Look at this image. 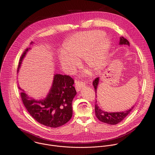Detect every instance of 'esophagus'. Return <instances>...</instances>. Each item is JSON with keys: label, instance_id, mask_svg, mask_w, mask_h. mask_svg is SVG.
I'll list each match as a JSON object with an SVG mask.
<instances>
[{"label": "esophagus", "instance_id": "34e87169", "mask_svg": "<svg viewBox=\"0 0 155 155\" xmlns=\"http://www.w3.org/2000/svg\"><path fill=\"white\" fill-rule=\"evenodd\" d=\"M85 85V82L81 81H75V88L76 91L78 92L81 90V89Z\"/></svg>", "mask_w": 155, "mask_h": 155}]
</instances>
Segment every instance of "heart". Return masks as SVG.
I'll return each mask as SVG.
<instances>
[{"label": "heart", "mask_w": 155, "mask_h": 155, "mask_svg": "<svg viewBox=\"0 0 155 155\" xmlns=\"http://www.w3.org/2000/svg\"><path fill=\"white\" fill-rule=\"evenodd\" d=\"M101 30L81 32L73 36L65 45V51L59 54V60L69 72L79 64L78 58H84L86 64L93 70L103 65L110 42Z\"/></svg>", "instance_id": "heart-1"}]
</instances>
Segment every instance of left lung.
I'll return each mask as SVG.
<instances>
[{"instance_id": "obj_1", "label": "left lung", "mask_w": 155, "mask_h": 155, "mask_svg": "<svg viewBox=\"0 0 155 155\" xmlns=\"http://www.w3.org/2000/svg\"><path fill=\"white\" fill-rule=\"evenodd\" d=\"M120 44L127 45L130 46V43H129L128 41L124 37L120 38ZM98 82H99V78H97L93 81V82H92V85L94 86L95 94L97 92V86L98 84ZM95 95H97V94H95ZM96 97H97V95H96ZM96 103H97V101H96ZM134 107V106L130 109L125 111L110 113V112H106V111L101 110L99 108L98 105L97 104H95V115H96L97 117L101 122L109 124V125H116V124H117L118 123L120 122L122 120H124L131 112Z\"/></svg>"}]
</instances>
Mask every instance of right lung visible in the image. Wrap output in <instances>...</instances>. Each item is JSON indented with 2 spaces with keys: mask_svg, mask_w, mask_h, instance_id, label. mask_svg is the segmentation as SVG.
I'll return each mask as SVG.
<instances>
[{
  "mask_svg": "<svg viewBox=\"0 0 155 155\" xmlns=\"http://www.w3.org/2000/svg\"><path fill=\"white\" fill-rule=\"evenodd\" d=\"M28 50L26 48L22 53L18 71ZM74 83V79L70 76L57 74L44 100H35L29 98L24 92L20 93V96L27 110L38 122L46 127L57 128L66 124L72 116V101L76 94Z\"/></svg>",
  "mask_w": 155,
  "mask_h": 155,
  "instance_id": "add662e5",
  "label": "right lung"
}]
</instances>
